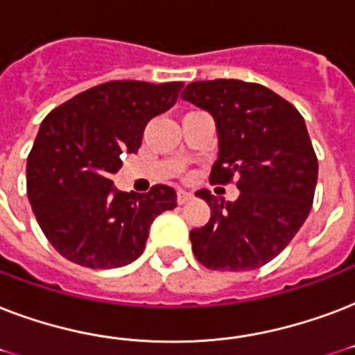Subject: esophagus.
<instances>
[{"instance_id":"obj_1","label":"esophagus","mask_w":355,"mask_h":355,"mask_svg":"<svg viewBox=\"0 0 355 355\" xmlns=\"http://www.w3.org/2000/svg\"><path fill=\"white\" fill-rule=\"evenodd\" d=\"M189 199H193V195L189 193V191H184V189H178V191H177V202H178V205H184V202H188Z\"/></svg>"}]
</instances>
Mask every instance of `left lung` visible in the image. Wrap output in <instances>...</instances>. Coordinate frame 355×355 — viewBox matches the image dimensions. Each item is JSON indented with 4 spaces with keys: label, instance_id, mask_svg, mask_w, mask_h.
Here are the masks:
<instances>
[{
    "label": "left lung",
    "instance_id": "obj_1",
    "mask_svg": "<svg viewBox=\"0 0 355 355\" xmlns=\"http://www.w3.org/2000/svg\"><path fill=\"white\" fill-rule=\"evenodd\" d=\"M180 97L216 121L210 180L237 177L241 191L234 202L197 191L211 217L189 232L195 258L214 270L258 269L289 245L313 205L319 162L304 118L269 88L236 79L191 83Z\"/></svg>",
    "mask_w": 355,
    "mask_h": 355
}]
</instances>
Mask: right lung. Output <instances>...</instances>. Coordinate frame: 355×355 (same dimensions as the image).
Wrapping results in <instances>:
<instances>
[{"label":"right lung","instance_id":"1","mask_svg":"<svg viewBox=\"0 0 355 355\" xmlns=\"http://www.w3.org/2000/svg\"><path fill=\"white\" fill-rule=\"evenodd\" d=\"M184 83L110 80L57 107L27 158L35 217L64 258L90 269L123 267L144 252L149 228L177 206L164 184L149 193L116 189L123 153H136L147 123L175 105Z\"/></svg>","mask_w":355,"mask_h":355}]
</instances>
